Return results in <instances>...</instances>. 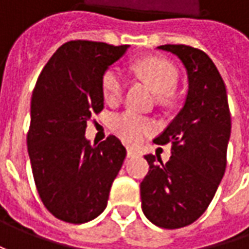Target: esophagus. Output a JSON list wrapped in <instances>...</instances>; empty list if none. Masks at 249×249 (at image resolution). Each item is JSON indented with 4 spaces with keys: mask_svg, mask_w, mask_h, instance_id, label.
<instances>
[{
    "mask_svg": "<svg viewBox=\"0 0 249 249\" xmlns=\"http://www.w3.org/2000/svg\"><path fill=\"white\" fill-rule=\"evenodd\" d=\"M136 155H139V152L136 151L134 148H127V157L131 158V157H136Z\"/></svg>",
    "mask_w": 249,
    "mask_h": 249,
    "instance_id": "34e87169",
    "label": "esophagus"
}]
</instances>
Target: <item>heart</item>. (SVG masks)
<instances>
[{
    "label": "heart",
    "mask_w": 249,
    "mask_h": 249,
    "mask_svg": "<svg viewBox=\"0 0 249 249\" xmlns=\"http://www.w3.org/2000/svg\"><path fill=\"white\" fill-rule=\"evenodd\" d=\"M131 69L140 80H142L151 90L157 92L159 101L165 102L172 98L178 80V72L173 63L158 56H147L133 63ZM101 87L104 100L108 104L119 102L126 89L123 73L116 68L107 69L101 80ZM112 129L123 141L136 144L155 131L157 124L148 116L127 110L113 118Z\"/></svg>",
    "instance_id": "heart-1"
}]
</instances>
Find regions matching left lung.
Wrapping results in <instances>:
<instances>
[{"mask_svg":"<svg viewBox=\"0 0 249 249\" xmlns=\"http://www.w3.org/2000/svg\"><path fill=\"white\" fill-rule=\"evenodd\" d=\"M158 48L184 63L188 94L183 109L154 140L172 142V157L166 163L158 155L144 157L149 170L140 193L149 222L172 230L194 223L211 204L225 175L231 119L225 82L204 51L183 44Z\"/></svg>","mask_w":249,"mask_h":249,"instance_id":"1","label":"left lung"}]
</instances>
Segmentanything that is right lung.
I'll list each match as a JSON object with an SVG mask.
<instances>
[{"mask_svg":"<svg viewBox=\"0 0 249 249\" xmlns=\"http://www.w3.org/2000/svg\"><path fill=\"white\" fill-rule=\"evenodd\" d=\"M127 47L68 41L37 79L27 149L38 196L59 220L80 225L107 208L126 148L112 134L91 145L84 133L87 122L104 108V73Z\"/></svg>","mask_w":249,"mask_h":249,"instance_id":"1","label":"right lung"}]
</instances>
